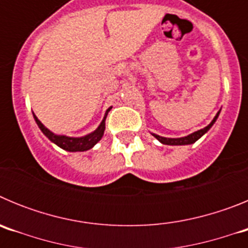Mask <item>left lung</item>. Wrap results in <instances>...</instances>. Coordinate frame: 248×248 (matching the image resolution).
<instances>
[{
    "mask_svg": "<svg viewBox=\"0 0 248 248\" xmlns=\"http://www.w3.org/2000/svg\"><path fill=\"white\" fill-rule=\"evenodd\" d=\"M220 111L221 110L217 111V114L215 115V118L212 119V122L210 123L209 125L205 126L203 129H200V130H198V131H194V133H191V134H189V135H186V137L165 138V137H160V135H157V134H154V133H151V135H153L154 138H156V139L159 140L161 144H165V145H190V144H194L196 140L200 139L203 134H206V133L210 130V128H211V126L215 124V122L217 120L218 115H220Z\"/></svg>",
    "mask_w": 248,
    "mask_h": 248,
    "instance_id": "left-lung-1",
    "label": "left lung"
}]
</instances>
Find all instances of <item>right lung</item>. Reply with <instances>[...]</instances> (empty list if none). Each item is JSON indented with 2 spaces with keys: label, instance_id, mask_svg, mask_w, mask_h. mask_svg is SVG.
Masks as SVG:
<instances>
[{
  "label": "right lung",
  "instance_id": "obj_1",
  "mask_svg": "<svg viewBox=\"0 0 248 248\" xmlns=\"http://www.w3.org/2000/svg\"><path fill=\"white\" fill-rule=\"evenodd\" d=\"M110 109H111V107L110 108L107 109L102 123H100L99 126H98L95 130L92 131V133H89V134L84 135V137H78V138L54 134L53 131H50L49 129L46 128L42 123L39 122V119L36 117V115H34V114H33V118H34V120H36L38 128L41 129V131H42L43 134H45L46 137H47L48 139L52 141V143H54L57 146H59V148H62L63 150L72 151V153H74V151L89 150V149L93 148V146L95 145V144H97L100 139H102L103 135H104V130H105V119H107L108 111L110 110Z\"/></svg>",
  "mask_w": 248,
  "mask_h": 248
}]
</instances>
